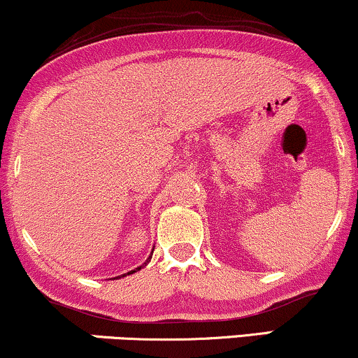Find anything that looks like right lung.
<instances>
[{"instance_id": "right-lung-1", "label": "right lung", "mask_w": 358, "mask_h": 358, "mask_svg": "<svg viewBox=\"0 0 358 358\" xmlns=\"http://www.w3.org/2000/svg\"><path fill=\"white\" fill-rule=\"evenodd\" d=\"M150 258H152V256H149V259H147V262H150ZM144 264H147V263H144ZM141 268H142V266H138V268H136V270H134V271H130V273H127V275H132V273H136V271H138V270H141ZM127 275H122V276H127Z\"/></svg>"}]
</instances>
